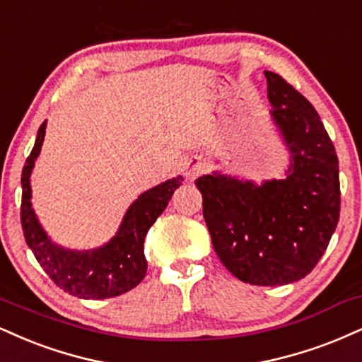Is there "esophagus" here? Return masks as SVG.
<instances>
[{
	"mask_svg": "<svg viewBox=\"0 0 362 362\" xmlns=\"http://www.w3.org/2000/svg\"><path fill=\"white\" fill-rule=\"evenodd\" d=\"M182 167H184L185 178H189V180H194V178H197L200 173L204 172V163L197 158L185 160V162L182 163Z\"/></svg>",
	"mask_w": 362,
	"mask_h": 362,
	"instance_id": "obj_1",
	"label": "esophagus"
}]
</instances>
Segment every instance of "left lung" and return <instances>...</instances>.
Instances as JSON below:
<instances>
[{"instance_id":"8db88e82","label":"left lung","mask_w":362,"mask_h":362,"mask_svg":"<svg viewBox=\"0 0 362 362\" xmlns=\"http://www.w3.org/2000/svg\"><path fill=\"white\" fill-rule=\"evenodd\" d=\"M272 119L290 150L281 180L261 185L212 173L195 180L221 263L241 281L280 286L305 278L327 250L341 212L339 160L310 103L264 71Z\"/></svg>"}]
</instances>
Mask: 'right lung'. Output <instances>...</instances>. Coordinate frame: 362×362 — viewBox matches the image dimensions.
Segmentation results:
<instances>
[{"label": "right lung", "instance_id": "right-lung-1", "mask_svg": "<svg viewBox=\"0 0 362 362\" xmlns=\"http://www.w3.org/2000/svg\"><path fill=\"white\" fill-rule=\"evenodd\" d=\"M47 121L38 129L32 153L21 172V228L25 241L43 272L59 288L74 297L103 300L117 297L139 285L146 275V258L143 243L148 229L153 226L175 189L182 185V177H173L163 184L143 192L126 211L123 223L110 243L90 251H72L57 246L38 223L32 207L30 175L45 138Z\"/></svg>", "mask_w": 362, "mask_h": 362}]
</instances>
